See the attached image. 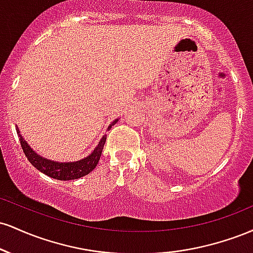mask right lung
I'll return each instance as SVG.
<instances>
[{"instance_id":"right-lung-1","label":"right lung","mask_w":253,"mask_h":253,"mask_svg":"<svg viewBox=\"0 0 253 253\" xmlns=\"http://www.w3.org/2000/svg\"><path fill=\"white\" fill-rule=\"evenodd\" d=\"M118 123V119L112 123V125L108 127L112 128L113 125ZM17 135L20 138V144H21L22 150H24L25 156L27 157V159L30 161V163L33 165L34 168H37L38 170L42 171L45 175L52 177L54 179H60V181H69V179H77L80 177H83L88 175L89 172H91L92 170L96 168V165L100 161L101 153H102L104 143H106L107 136L103 135L102 139L100 140V143L96 146V149L92 151L91 155L85 157L84 159L77 162H70V163H59V162L50 161V159L42 158V156L38 155L31 149L30 145L27 144V141L22 138V135L20 134V130L16 127Z\"/></svg>"}]
</instances>
